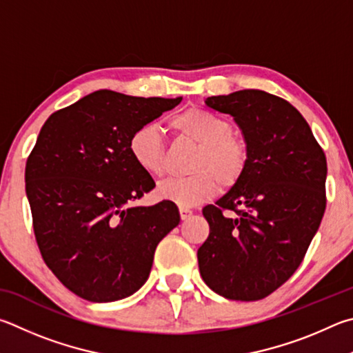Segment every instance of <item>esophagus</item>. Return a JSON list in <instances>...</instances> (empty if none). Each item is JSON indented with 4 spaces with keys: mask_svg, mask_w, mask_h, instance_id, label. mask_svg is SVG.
I'll use <instances>...</instances> for the list:
<instances>
[{
    "mask_svg": "<svg viewBox=\"0 0 353 353\" xmlns=\"http://www.w3.org/2000/svg\"><path fill=\"white\" fill-rule=\"evenodd\" d=\"M180 215H181V220H188L190 219V215H192V211L188 208H180Z\"/></svg>",
    "mask_w": 353,
    "mask_h": 353,
    "instance_id": "obj_1",
    "label": "esophagus"
}]
</instances>
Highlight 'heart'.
<instances>
[{
  "label": "heart",
  "mask_w": 353,
  "mask_h": 353,
  "mask_svg": "<svg viewBox=\"0 0 353 353\" xmlns=\"http://www.w3.org/2000/svg\"><path fill=\"white\" fill-rule=\"evenodd\" d=\"M170 127L184 139L199 144L190 170L183 178H169L159 184L158 195L180 208H194L217 194L219 181L232 186L243 175L248 161L246 144L232 133L231 123L212 111L190 107L172 117ZM128 150L141 170L159 176L165 167V147L159 128L144 123L130 136Z\"/></svg>",
  "instance_id": "1"
}]
</instances>
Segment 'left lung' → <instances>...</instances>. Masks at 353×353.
<instances>
[{
  "instance_id": "left-lung-1",
  "label": "left lung",
  "mask_w": 353,
  "mask_h": 353,
  "mask_svg": "<svg viewBox=\"0 0 353 353\" xmlns=\"http://www.w3.org/2000/svg\"><path fill=\"white\" fill-rule=\"evenodd\" d=\"M232 116L248 152L246 169L203 209L211 232L199 257L206 285L232 301L263 299L304 259L325 211L327 161L292 103L261 90L205 99ZM234 210V218L223 209Z\"/></svg>"
}]
</instances>
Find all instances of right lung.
<instances>
[{
  "label": "right lung",
  "mask_w": 353,
  "mask_h": 353,
  "mask_svg": "<svg viewBox=\"0 0 353 353\" xmlns=\"http://www.w3.org/2000/svg\"><path fill=\"white\" fill-rule=\"evenodd\" d=\"M183 97L91 92L48 117L26 163V195L41 257L74 294L128 298L150 274L158 243L180 223L175 203L132 206L154 188L128 150L136 128Z\"/></svg>",
  "instance_id": "right-lung-1"
}]
</instances>
